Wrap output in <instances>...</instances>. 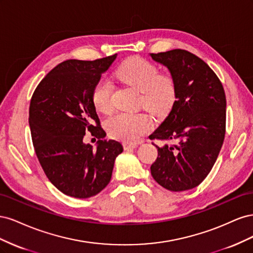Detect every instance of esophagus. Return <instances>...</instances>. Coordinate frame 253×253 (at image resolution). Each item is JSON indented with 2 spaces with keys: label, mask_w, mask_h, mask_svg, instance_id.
Returning a JSON list of instances; mask_svg holds the SVG:
<instances>
[{
  "label": "esophagus",
  "mask_w": 253,
  "mask_h": 253,
  "mask_svg": "<svg viewBox=\"0 0 253 253\" xmlns=\"http://www.w3.org/2000/svg\"><path fill=\"white\" fill-rule=\"evenodd\" d=\"M138 147L137 143H132V142H124V149L125 150H129V149H135Z\"/></svg>",
  "instance_id": "1"
}]
</instances>
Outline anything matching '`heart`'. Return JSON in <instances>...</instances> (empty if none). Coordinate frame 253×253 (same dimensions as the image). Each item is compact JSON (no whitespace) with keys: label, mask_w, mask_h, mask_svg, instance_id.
<instances>
[{"label":"heart","mask_w":253,"mask_h":253,"mask_svg":"<svg viewBox=\"0 0 253 253\" xmlns=\"http://www.w3.org/2000/svg\"><path fill=\"white\" fill-rule=\"evenodd\" d=\"M117 78L141 93L143 108L156 116H165L173 108L176 87L169 76H160L159 70L142 58H129L116 73ZM113 85L105 78L99 79L91 93L97 111L109 113L113 109ZM153 126L152 119L144 113H118L105 121V128L115 139L135 142Z\"/></svg>","instance_id":"1"}]
</instances>
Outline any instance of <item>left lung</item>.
I'll list each match as a JSON object with an SVG mask.
<instances>
[{"label": "left lung", "instance_id": "8db88e82", "mask_svg": "<svg viewBox=\"0 0 253 253\" xmlns=\"http://www.w3.org/2000/svg\"><path fill=\"white\" fill-rule=\"evenodd\" d=\"M169 70L176 99L150 139L172 140L158 147L151 174L160 186L179 192L197 187L215 164L226 132V96L209 65L187 50L150 53Z\"/></svg>", "mask_w": 253, "mask_h": 253}]
</instances>
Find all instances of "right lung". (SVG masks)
Wrapping results in <instances>:
<instances>
[{
	"mask_svg": "<svg viewBox=\"0 0 253 253\" xmlns=\"http://www.w3.org/2000/svg\"><path fill=\"white\" fill-rule=\"evenodd\" d=\"M117 58L67 60L45 76L30 100L29 126L38 159L49 181L61 192L88 198L102 191L124 148L106 140L91 93ZM88 130L99 139L96 149L83 142Z\"/></svg>",
	"mask_w": 253,
	"mask_h": 253,
	"instance_id": "right-lung-1",
	"label": "right lung"
}]
</instances>
